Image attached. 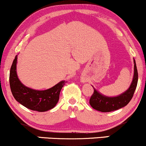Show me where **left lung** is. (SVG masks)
<instances>
[{"instance_id":"obj_1","label":"left lung","mask_w":146,"mask_h":146,"mask_svg":"<svg viewBox=\"0 0 146 146\" xmlns=\"http://www.w3.org/2000/svg\"><path fill=\"white\" fill-rule=\"evenodd\" d=\"M134 77L130 87L126 91L117 97H106L102 95L98 90L94 88V92L90 97L89 103L92 108L104 112H111L123 108L130 102L133 97L134 93L137 88V82H138V72L136 66V62L134 60Z\"/></svg>"}]
</instances>
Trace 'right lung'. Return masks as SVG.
<instances>
[{
    "mask_svg": "<svg viewBox=\"0 0 146 146\" xmlns=\"http://www.w3.org/2000/svg\"><path fill=\"white\" fill-rule=\"evenodd\" d=\"M17 56L15 57L9 73V84L13 96L18 102L30 110L45 112L56 106L60 93L65 84L61 81L47 90H38L25 86L21 82L16 73Z\"/></svg>",
    "mask_w": 146,
    "mask_h": 146,
    "instance_id": "obj_1",
    "label": "right lung"
}]
</instances>
